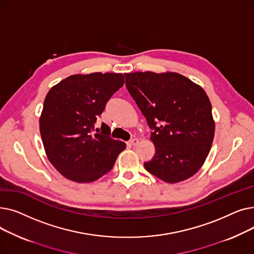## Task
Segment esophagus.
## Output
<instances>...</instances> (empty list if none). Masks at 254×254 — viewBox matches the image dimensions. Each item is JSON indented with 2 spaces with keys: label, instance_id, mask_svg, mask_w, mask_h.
<instances>
[{
  "label": "esophagus",
  "instance_id": "esophagus-1",
  "mask_svg": "<svg viewBox=\"0 0 254 254\" xmlns=\"http://www.w3.org/2000/svg\"><path fill=\"white\" fill-rule=\"evenodd\" d=\"M138 143H139V140H138V139H131V140L128 142V144H129L130 146H137Z\"/></svg>",
  "mask_w": 254,
  "mask_h": 254
}]
</instances>
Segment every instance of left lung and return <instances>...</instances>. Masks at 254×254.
Segmentation results:
<instances>
[{
	"label": "left lung",
	"mask_w": 254,
	"mask_h": 254,
	"mask_svg": "<svg viewBox=\"0 0 254 254\" xmlns=\"http://www.w3.org/2000/svg\"><path fill=\"white\" fill-rule=\"evenodd\" d=\"M126 85L146 117L155 154L144 163L167 183L193 176L204 165L214 138L215 123L205 90L174 73H127Z\"/></svg>",
	"instance_id": "8db88e82"
}]
</instances>
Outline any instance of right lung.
<instances>
[{"label":"right lung","instance_id":"1","mask_svg":"<svg viewBox=\"0 0 254 254\" xmlns=\"http://www.w3.org/2000/svg\"><path fill=\"white\" fill-rule=\"evenodd\" d=\"M124 84L123 74H76L48 91L40 134L49 162L66 179L78 183L98 180L111 171L126 149V143L110 137L107 125L102 124L101 132H92L106 103Z\"/></svg>","mask_w":254,"mask_h":254}]
</instances>
